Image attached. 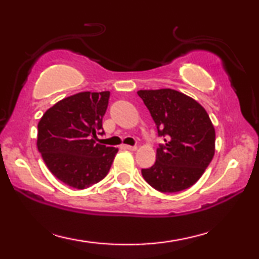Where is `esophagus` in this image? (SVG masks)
Wrapping results in <instances>:
<instances>
[{
	"label": "esophagus",
	"instance_id": "34e87169",
	"mask_svg": "<svg viewBox=\"0 0 259 259\" xmlns=\"http://www.w3.org/2000/svg\"><path fill=\"white\" fill-rule=\"evenodd\" d=\"M123 148H126V150H130V151H136L137 150V146H131V145H122Z\"/></svg>",
	"mask_w": 259,
	"mask_h": 259
}]
</instances>
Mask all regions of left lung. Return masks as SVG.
I'll use <instances>...</instances> for the list:
<instances>
[{
    "instance_id": "8db88e82",
    "label": "left lung",
    "mask_w": 259,
    "mask_h": 259,
    "mask_svg": "<svg viewBox=\"0 0 259 259\" xmlns=\"http://www.w3.org/2000/svg\"><path fill=\"white\" fill-rule=\"evenodd\" d=\"M164 144L157 160L143 168L144 179L165 193L179 192L198 182L214 155L215 132L203 106L178 91H139Z\"/></svg>"
}]
</instances>
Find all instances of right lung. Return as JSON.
<instances>
[{"label": "right lung", "instance_id": "add662e5", "mask_svg": "<svg viewBox=\"0 0 259 259\" xmlns=\"http://www.w3.org/2000/svg\"><path fill=\"white\" fill-rule=\"evenodd\" d=\"M109 92H81L42 115L37 150L53 175L74 189H86L107 176L118 148L98 144Z\"/></svg>", "mask_w": 259, "mask_h": 259}]
</instances>
